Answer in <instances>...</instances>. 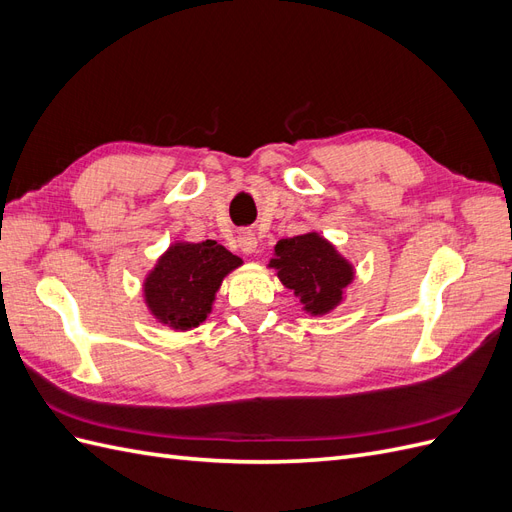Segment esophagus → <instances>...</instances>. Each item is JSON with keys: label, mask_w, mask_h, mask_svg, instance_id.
Instances as JSON below:
<instances>
[{"label": "esophagus", "mask_w": 512, "mask_h": 512, "mask_svg": "<svg viewBox=\"0 0 512 512\" xmlns=\"http://www.w3.org/2000/svg\"><path fill=\"white\" fill-rule=\"evenodd\" d=\"M256 245H258V239L252 230H243L239 232V250L243 254H252L256 252Z\"/></svg>", "instance_id": "obj_1"}]
</instances>
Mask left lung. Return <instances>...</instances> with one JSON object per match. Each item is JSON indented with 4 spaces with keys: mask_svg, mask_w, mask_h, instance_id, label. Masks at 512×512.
Here are the masks:
<instances>
[{
    "mask_svg": "<svg viewBox=\"0 0 512 512\" xmlns=\"http://www.w3.org/2000/svg\"><path fill=\"white\" fill-rule=\"evenodd\" d=\"M269 267L314 316L331 312L354 277L352 267L318 232L277 241Z\"/></svg>",
    "mask_w": 512,
    "mask_h": 512,
    "instance_id": "obj_1",
    "label": "left lung"
}]
</instances>
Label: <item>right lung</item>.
<instances>
[{"instance_id":"right-lung-1","label":"right lung","mask_w":512,"mask_h":512,"mask_svg":"<svg viewBox=\"0 0 512 512\" xmlns=\"http://www.w3.org/2000/svg\"><path fill=\"white\" fill-rule=\"evenodd\" d=\"M239 265L241 258L215 241L175 243L145 280L151 314L173 329L198 327L222 280Z\"/></svg>"}]
</instances>
